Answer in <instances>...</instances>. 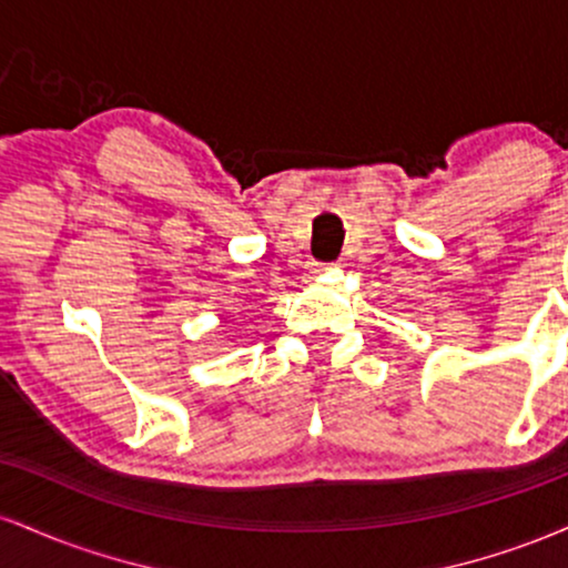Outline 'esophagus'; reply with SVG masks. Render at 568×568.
Segmentation results:
<instances>
[{"label": "esophagus", "instance_id": "34e87169", "mask_svg": "<svg viewBox=\"0 0 568 568\" xmlns=\"http://www.w3.org/2000/svg\"><path fill=\"white\" fill-rule=\"evenodd\" d=\"M312 272H321V270H312Z\"/></svg>", "mask_w": 568, "mask_h": 568}]
</instances>
